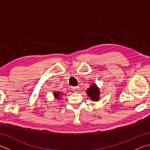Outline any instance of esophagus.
Listing matches in <instances>:
<instances>
[{
	"instance_id": "1",
	"label": "esophagus",
	"mask_w": 150,
	"mask_h": 150,
	"mask_svg": "<svg viewBox=\"0 0 150 150\" xmlns=\"http://www.w3.org/2000/svg\"><path fill=\"white\" fill-rule=\"evenodd\" d=\"M73 90L74 92H78L79 91V87H78V86L73 87Z\"/></svg>"
}]
</instances>
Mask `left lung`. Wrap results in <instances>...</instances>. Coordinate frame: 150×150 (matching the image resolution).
<instances>
[{"label":"left lung","instance_id":"8db88e82","mask_svg":"<svg viewBox=\"0 0 150 150\" xmlns=\"http://www.w3.org/2000/svg\"><path fill=\"white\" fill-rule=\"evenodd\" d=\"M86 94L93 101H98L100 99V90L96 84H92L86 90Z\"/></svg>","mask_w":150,"mask_h":150}]
</instances>
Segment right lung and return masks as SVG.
Returning <instances> with one entry per match:
<instances>
[{
    "label": "right lung",
    "instance_id": "1",
    "mask_svg": "<svg viewBox=\"0 0 150 150\" xmlns=\"http://www.w3.org/2000/svg\"><path fill=\"white\" fill-rule=\"evenodd\" d=\"M62 93H60L59 92H54V96L55 97V98L59 100L62 98Z\"/></svg>",
    "mask_w": 150,
    "mask_h": 150
}]
</instances>
